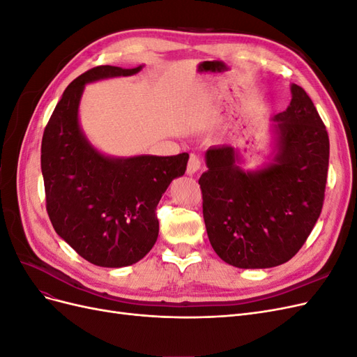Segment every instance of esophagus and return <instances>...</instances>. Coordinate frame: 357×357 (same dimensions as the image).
<instances>
[{
	"label": "esophagus",
	"instance_id": "1",
	"mask_svg": "<svg viewBox=\"0 0 357 357\" xmlns=\"http://www.w3.org/2000/svg\"><path fill=\"white\" fill-rule=\"evenodd\" d=\"M199 169H201V159L197 155H190L186 172L189 176H193V174H197Z\"/></svg>",
	"mask_w": 357,
	"mask_h": 357
}]
</instances>
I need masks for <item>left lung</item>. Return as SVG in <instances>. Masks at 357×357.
Wrapping results in <instances>:
<instances>
[{
    "mask_svg": "<svg viewBox=\"0 0 357 357\" xmlns=\"http://www.w3.org/2000/svg\"><path fill=\"white\" fill-rule=\"evenodd\" d=\"M278 113L277 156L261 171H243L240 152L214 146L199 178L202 214L218 256L236 268H273L294 257L321 213L329 135L307 92L291 84Z\"/></svg>",
    "mask_w": 357,
    "mask_h": 357,
    "instance_id": "1",
    "label": "left lung"
}]
</instances>
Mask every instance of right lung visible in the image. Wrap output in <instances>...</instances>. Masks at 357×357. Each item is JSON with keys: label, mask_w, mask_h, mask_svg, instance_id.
<instances>
[{"label": "right lung", "mask_w": 357, "mask_h": 357, "mask_svg": "<svg viewBox=\"0 0 357 357\" xmlns=\"http://www.w3.org/2000/svg\"><path fill=\"white\" fill-rule=\"evenodd\" d=\"M139 70L100 66L79 75L56 104L41 139L49 219L62 240L98 266L132 265L152 250L162 193L185 174L189 159L188 153L107 158L82 134L77 114L84 84Z\"/></svg>", "instance_id": "right-lung-1"}]
</instances>
